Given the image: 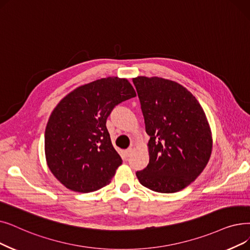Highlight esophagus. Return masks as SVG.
I'll return each mask as SVG.
<instances>
[{
    "label": "esophagus",
    "mask_w": 250,
    "mask_h": 250,
    "mask_svg": "<svg viewBox=\"0 0 250 250\" xmlns=\"http://www.w3.org/2000/svg\"><path fill=\"white\" fill-rule=\"evenodd\" d=\"M133 152H134V149H133V148H128V149H126V150L125 151V154L126 157H129V156H131V155L133 154Z\"/></svg>",
    "instance_id": "1"
}]
</instances>
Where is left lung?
<instances>
[{
    "instance_id": "left-lung-1",
    "label": "left lung",
    "mask_w": 250,
    "mask_h": 250,
    "mask_svg": "<svg viewBox=\"0 0 250 250\" xmlns=\"http://www.w3.org/2000/svg\"><path fill=\"white\" fill-rule=\"evenodd\" d=\"M144 116L149 164L136 175L142 185L175 193L195 181L208 165L212 139L196 98L180 83L161 78L133 79Z\"/></svg>"
}]
</instances>
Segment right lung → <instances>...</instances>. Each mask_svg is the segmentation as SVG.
<instances>
[{"mask_svg": "<svg viewBox=\"0 0 250 250\" xmlns=\"http://www.w3.org/2000/svg\"><path fill=\"white\" fill-rule=\"evenodd\" d=\"M136 97L132 84L116 77L79 86L58 103L45 132L47 164L69 190L89 193L111 182L123 159L106 127L113 108Z\"/></svg>", "mask_w": 250, "mask_h": 250, "instance_id": "add662e5", "label": "right lung"}]
</instances>
